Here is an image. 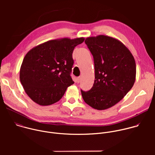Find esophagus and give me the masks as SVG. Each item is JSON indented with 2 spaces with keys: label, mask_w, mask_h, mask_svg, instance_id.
Here are the masks:
<instances>
[{
  "label": "esophagus",
  "mask_w": 155,
  "mask_h": 155,
  "mask_svg": "<svg viewBox=\"0 0 155 155\" xmlns=\"http://www.w3.org/2000/svg\"><path fill=\"white\" fill-rule=\"evenodd\" d=\"M81 77H78L77 78V82L78 83H79L81 81Z\"/></svg>",
  "instance_id": "esophagus-1"
}]
</instances>
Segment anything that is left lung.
Here are the masks:
<instances>
[{
	"label": "left lung",
	"instance_id": "obj_1",
	"mask_svg": "<svg viewBox=\"0 0 155 155\" xmlns=\"http://www.w3.org/2000/svg\"><path fill=\"white\" fill-rule=\"evenodd\" d=\"M85 43L93 56L95 80L91 89L81 90L84 101L94 109L102 110L119 102L136 81L134 56L119 40L99 35L87 37Z\"/></svg>",
	"mask_w": 155,
	"mask_h": 155
}]
</instances>
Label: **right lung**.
I'll return each mask as SVG.
<instances>
[{
  "label": "right lung",
  "mask_w": 155,
  "mask_h": 155,
  "mask_svg": "<svg viewBox=\"0 0 155 155\" xmlns=\"http://www.w3.org/2000/svg\"><path fill=\"white\" fill-rule=\"evenodd\" d=\"M84 37L62 38L44 42L26 54L21 65L20 81L28 96L46 106L59 101L74 83L71 77L74 48Z\"/></svg>",
  "instance_id": "obj_1"
}]
</instances>
